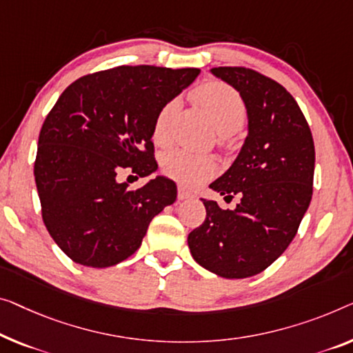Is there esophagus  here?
<instances>
[{"mask_svg": "<svg viewBox=\"0 0 353 353\" xmlns=\"http://www.w3.org/2000/svg\"><path fill=\"white\" fill-rule=\"evenodd\" d=\"M192 196H193V193L188 192L185 187H179L177 188V198L179 199H188V198H192Z\"/></svg>", "mask_w": 353, "mask_h": 353, "instance_id": "esophagus-1", "label": "esophagus"}]
</instances>
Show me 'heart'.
Here are the masks:
<instances>
[{
	"label": "heart",
	"mask_w": 353,
	"mask_h": 353,
	"mask_svg": "<svg viewBox=\"0 0 353 353\" xmlns=\"http://www.w3.org/2000/svg\"><path fill=\"white\" fill-rule=\"evenodd\" d=\"M194 101L208 110L215 128L220 134H231L243 126L245 120V103L241 94L220 81H208L196 87L192 93ZM177 103H166L157 114L152 139L157 145H166L170 141L168 125ZM161 170L168 177L174 179L183 185H196L204 179L214 174L217 163L212 157L190 154L187 150L166 152L161 159Z\"/></svg>",
	"instance_id": "heart-1"
}]
</instances>
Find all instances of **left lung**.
I'll use <instances>...</instances> for the list:
<instances>
[{"label": "left lung", "mask_w": 353, "mask_h": 353, "mask_svg": "<svg viewBox=\"0 0 353 353\" xmlns=\"http://www.w3.org/2000/svg\"><path fill=\"white\" fill-rule=\"evenodd\" d=\"M210 72L243 97L249 133L230 170L210 183L233 210L201 199L206 220L188 234L198 265L225 279L265 271L296 234L312 198L315 149L311 128L294 98L272 79L243 66Z\"/></svg>", "instance_id": "8db88e82"}]
</instances>
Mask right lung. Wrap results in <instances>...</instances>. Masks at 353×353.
<instances>
[{"instance_id":"obj_1","label":"right lung","mask_w":353,"mask_h":353,"mask_svg":"<svg viewBox=\"0 0 353 353\" xmlns=\"http://www.w3.org/2000/svg\"><path fill=\"white\" fill-rule=\"evenodd\" d=\"M198 74L196 68L119 66L77 79L60 94L42 123L34 181L46 228L72 261L108 268L126 260L152 219L176 201L171 179L157 176L131 190L119 174L157 171V114Z\"/></svg>"}]
</instances>
